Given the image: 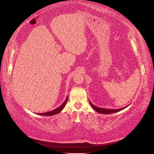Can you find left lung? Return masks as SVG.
Instances as JSON below:
<instances>
[{"mask_svg": "<svg viewBox=\"0 0 154 154\" xmlns=\"http://www.w3.org/2000/svg\"><path fill=\"white\" fill-rule=\"evenodd\" d=\"M89 102H90V103L91 106L92 107V108H93L94 109H95L97 112H99V113H101V114H111V113H114V112H118V111H120L123 109H124L126 108L127 107H128V106H127L125 107H124L123 108H121V109H105V108H100V107H97L95 106H94L93 104L89 100Z\"/></svg>", "mask_w": 154, "mask_h": 154, "instance_id": "8db88e82", "label": "left lung"}]
</instances>
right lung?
Segmentation results:
<instances>
[{"mask_svg":"<svg viewBox=\"0 0 154 154\" xmlns=\"http://www.w3.org/2000/svg\"><path fill=\"white\" fill-rule=\"evenodd\" d=\"M67 101H68V97H66L65 101H64L63 102V103L61 104V105L59 106V107L55 109H54V110H52L51 111H48V112H43V113H38V115H43V116H52V115H56V114L60 112L63 109V108L64 107V106H65V105H66V103H67Z\"/></svg>","mask_w":154,"mask_h":154,"instance_id":"obj_1","label":"right lung"}]
</instances>
